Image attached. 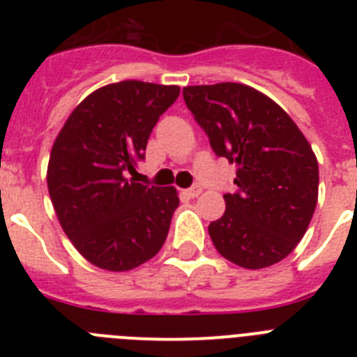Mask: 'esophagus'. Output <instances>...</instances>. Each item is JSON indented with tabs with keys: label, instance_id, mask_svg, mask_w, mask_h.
Here are the masks:
<instances>
[{
	"label": "esophagus",
	"instance_id": "34e87169",
	"mask_svg": "<svg viewBox=\"0 0 357 357\" xmlns=\"http://www.w3.org/2000/svg\"><path fill=\"white\" fill-rule=\"evenodd\" d=\"M200 193H202V185L200 184H195L193 188L185 189V195H188L189 198H197Z\"/></svg>",
	"mask_w": 357,
	"mask_h": 357
}]
</instances>
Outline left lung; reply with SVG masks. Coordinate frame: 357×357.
I'll list each match as a JSON object with an SVG mask.
<instances>
[{"label": "left lung", "mask_w": 357, "mask_h": 357, "mask_svg": "<svg viewBox=\"0 0 357 357\" xmlns=\"http://www.w3.org/2000/svg\"><path fill=\"white\" fill-rule=\"evenodd\" d=\"M218 157L238 166L236 193L209 225L214 247L248 270L293 252L318 202V160L301 128L272 98L234 82L182 91Z\"/></svg>", "instance_id": "1"}]
</instances>
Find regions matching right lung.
Returning a JSON list of instances; mask_svg holds the SVG:
<instances>
[{
  "instance_id": "obj_1",
  "label": "right lung",
  "mask_w": 357,
  "mask_h": 357,
  "mask_svg": "<svg viewBox=\"0 0 357 357\" xmlns=\"http://www.w3.org/2000/svg\"><path fill=\"white\" fill-rule=\"evenodd\" d=\"M178 85L123 80L75 107L53 143L48 191L78 252L107 272H127L162 248L178 207L175 188L130 178Z\"/></svg>"
}]
</instances>
